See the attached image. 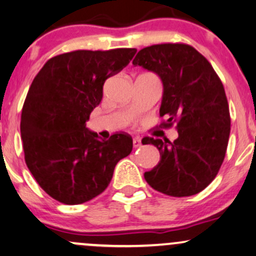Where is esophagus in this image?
I'll list each match as a JSON object with an SVG mask.
<instances>
[{"label":"esophagus","instance_id":"obj_1","mask_svg":"<svg viewBox=\"0 0 256 256\" xmlns=\"http://www.w3.org/2000/svg\"><path fill=\"white\" fill-rule=\"evenodd\" d=\"M133 146L135 148H138V147L141 146V139L140 138H134L133 139Z\"/></svg>","mask_w":256,"mask_h":256}]
</instances>
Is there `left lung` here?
Wrapping results in <instances>:
<instances>
[{
    "instance_id": "obj_1",
    "label": "left lung",
    "mask_w": 256,
    "mask_h": 256,
    "mask_svg": "<svg viewBox=\"0 0 256 256\" xmlns=\"http://www.w3.org/2000/svg\"><path fill=\"white\" fill-rule=\"evenodd\" d=\"M154 72L163 82L159 115L164 127L177 123L178 138H144L160 153V160L145 172L150 186L170 196L200 193L217 176L230 135V112L224 86L214 69L193 46L182 43L151 45L133 60Z\"/></svg>"
}]
</instances>
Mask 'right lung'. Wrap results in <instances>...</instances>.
Instances as JSON below:
<instances>
[{"label": "right lung", "instance_id": "add662e5", "mask_svg": "<svg viewBox=\"0 0 256 256\" xmlns=\"http://www.w3.org/2000/svg\"><path fill=\"white\" fill-rule=\"evenodd\" d=\"M135 52L122 48L61 54L33 79L20 122L25 162L40 188L60 202L79 205L103 193L116 164L130 154V135L100 140L86 121L103 98L105 80Z\"/></svg>", "mask_w": 256, "mask_h": 256}]
</instances>
